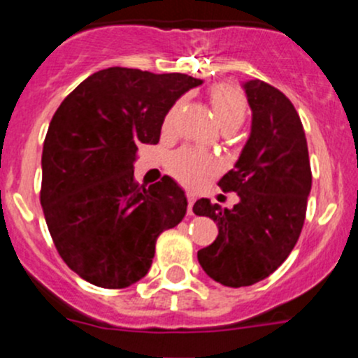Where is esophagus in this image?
<instances>
[{"label": "esophagus", "mask_w": 358, "mask_h": 358, "mask_svg": "<svg viewBox=\"0 0 358 358\" xmlns=\"http://www.w3.org/2000/svg\"><path fill=\"white\" fill-rule=\"evenodd\" d=\"M187 201H189V206H187V213H189V215H194L192 208H194V202H196V197H194V194H187Z\"/></svg>", "instance_id": "34e87169"}]
</instances>
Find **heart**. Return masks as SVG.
<instances>
[{
	"label": "heart",
	"instance_id": "b5f03b06",
	"mask_svg": "<svg viewBox=\"0 0 358 358\" xmlns=\"http://www.w3.org/2000/svg\"><path fill=\"white\" fill-rule=\"evenodd\" d=\"M209 100H211L216 122L223 131H236L246 121L248 100L237 86L227 85V83L213 86L211 92H209ZM180 107H182V102L175 103L171 110L166 114L164 122H162L164 131H171ZM168 169L183 185L199 187L215 173V162L204 154L196 152V150L182 149L169 159Z\"/></svg>",
	"mask_w": 358,
	"mask_h": 358
}]
</instances>
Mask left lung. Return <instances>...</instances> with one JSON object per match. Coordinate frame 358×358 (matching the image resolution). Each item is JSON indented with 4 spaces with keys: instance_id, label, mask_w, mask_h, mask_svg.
Instances as JSON below:
<instances>
[{
    "instance_id": "obj_1",
    "label": "left lung",
    "mask_w": 358,
    "mask_h": 358,
    "mask_svg": "<svg viewBox=\"0 0 358 358\" xmlns=\"http://www.w3.org/2000/svg\"><path fill=\"white\" fill-rule=\"evenodd\" d=\"M251 135L236 168L218 182L236 192L232 209L199 199L194 213L218 225V237L197 252L202 270L229 287L252 286L275 272L301 234L312 189L308 147L291 100L259 79L244 83Z\"/></svg>"
}]
</instances>
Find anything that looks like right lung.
<instances>
[{
	"label": "right lung",
	"instance_id": "1",
	"mask_svg": "<svg viewBox=\"0 0 358 358\" xmlns=\"http://www.w3.org/2000/svg\"><path fill=\"white\" fill-rule=\"evenodd\" d=\"M201 79L109 67L53 114L43 145L41 206L57 251L90 284L122 289L147 275L156 241L187 213L169 176L138 185L140 143H157L166 114Z\"/></svg>",
	"mask_w": 358,
	"mask_h": 358
}]
</instances>
